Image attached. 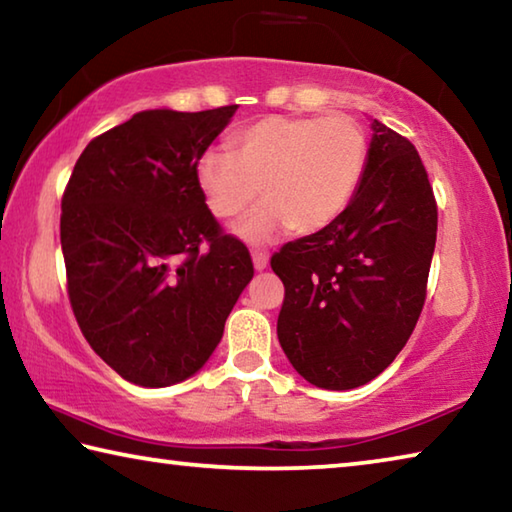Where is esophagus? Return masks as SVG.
<instances>
[{"label": "esophagus", "instance_id": "1", "mask_svg": "<svg viewBox=\"0 0 512 512\" xmlns=\"http://www.w3.org/2000/svg\"><path fill=\"white\" fill-rule=\"evenodd\" d=\"M253 264L257 271H264V268L268 266V253L266 250H253Z\"/></svg>", "mask_w": 512, "mask_h": 512}]
</instances>
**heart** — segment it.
<instances>
[{"instance_id": "1", "label": "heart", "mask_w": 512, "mask_h": 512, "mask_svg": "<svg viewBox=\"0 0 512 512\" xmlns=\"http://www.w3.org/2000/svg\"><path fill=\"white\" fill-rule=\"evenodd\" d=\"M235 153L207 149L196 183L212 214L235 221L262 198L241 235L271 239L291 228L311 235L339 219L368 167V137L357 121L329 117H264L232 135Z\"/></svg>"}]
</instances>
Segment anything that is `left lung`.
<instances>
[{
  "label": "left lung",
  "instance_id": "8db88e82",
  "mask_svg": "<svg viewBox=\"0 0 512 512\" xmlns=\"http://www.w3.org/2000/svg\"><path fill=\"white\" fill-rule=\"evenodd\" d=\"M359 192L327 228L284 244L277 339L309 384H368L413 334L427 298L438 205L415 146L372 121Z\"/></svg>",
  "mask_w": 512,
  "mask_h": 512
}]
</instances>
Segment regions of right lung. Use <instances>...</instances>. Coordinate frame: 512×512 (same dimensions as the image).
<instances>
[{"mask_svg":"<svg viewBox=\"0 0 512 512\" xmlns=\"http://www.w3.org/2000/svg\"><path fill=\"white\" fill-rule=\"evenodd\" d=\"M235 110L137 112L85 146L63 192L69 305L90 348L137 386L201 370L255 275L196 183Z\"/></svg>","mask_w":512,"mask_h":512,"instance_id":"1","label":"right lung"}]
</instances>
